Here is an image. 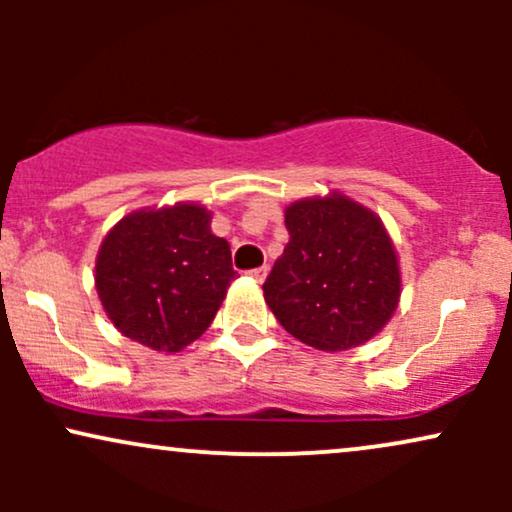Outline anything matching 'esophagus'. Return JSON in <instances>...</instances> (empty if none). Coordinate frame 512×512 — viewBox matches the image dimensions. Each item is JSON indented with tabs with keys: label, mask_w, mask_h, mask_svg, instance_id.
Returning a JSON list of instances; mask_svg holds the SVG:
<instances>
[{
	"label": "esophagus",
	"mask_w": 512,
	"mask_h": 512,
	"mask_svg": "<svg viewBox=\"0 0 512 512\" xmlns=\"http://www.w3.org/2000/svg\"><path fill=\"white\" fill-rule=\"evenodd\" d=\"M267 272H269L267 267H257V269H252V272H248V274L257 281V284H262V281L267 279Z\"/></svg>",
	"instance_id": "obj_1"
}]
</instances>
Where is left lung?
<instances>
[{"label": "left lung", "mask_w": 512, "mask_h": 512, "mask_svg": "<svg viewBox=\"0 0 512 512\" xmlns=\"http://www.w3.org/2000/svg\"><path fill=\"white\" fill-rule=\"evenodd\" d=\"M289 243L264 281L286 332L320 351H346L383 332L399 305L395 243L375 211L330 192L284 211Z\"/></svg>", "instance_id": "1"}]
</instances>
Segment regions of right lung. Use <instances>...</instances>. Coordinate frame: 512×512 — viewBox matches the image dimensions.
I'll return each mask as SVG.
<instances>
[{"label": "right lung", "mask_w": 512, "mask_h": 512, "mask_svg": "<svg viewBox=\"0 0 512 512\" xmlns=\"http://www.w3.org/2000/svg\"><path fill=\"white\" fill-rule=\"evenodd\" d=\"M233 279L231 245L211 233V211L195 202L122 216L96 257L105 315L127 339L163 354L207 332Z\"/></svg>", "instance_id": "obj_1"}]
</instances>
